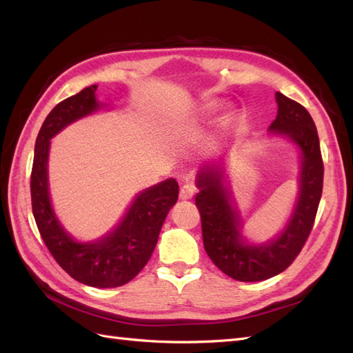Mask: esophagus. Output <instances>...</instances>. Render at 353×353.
I'll return each mask as SVG.
<instances>
[{
  "mask_svg": "<svg viewBox=\"0 0 353 353\" xmlns=\"http://www.w3.org/2000/svg\"><path fill=\"white\" fill-rule=\"evenodd\" d=\"M194 194H196V186L191 183H186L181 188V194H179V197H181V200H190L194 197Z\"/></svg>",
  "mask_w": 353,
  "mask_h": 353,
  "instance_id": "esophagus-1",
  "label": "esophagus"
}]
</instances>
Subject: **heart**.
<instances>
[{"label": "heart", "instance_id": "1", "mask_svg": "<svg viewBox=\"0 0 353 353\" xmlns=\"http://www.w3.org/2000/svg\"><path fill=\"white\" fill-rule=\"evenodd\" d=\"M221 108V101L220 100H206L201 104H199V108L196 109V117L200 119H205L215 115L219 109ZM235 121V112L234 110H229L226 112V115L223 117V124L224 125H230L232 123Z\"/></svg>", "mask_w": 353, "mask_h": 353}]
</instances>
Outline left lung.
Listing matches in <instances>:
<instances>
[{"label": "left lung", "mask_w": 353, "mask_h": 353, "mask_svg": "<svg viewBox=\"0 0 353 353\" xmlns=\"http://www.w3.org/2000/svg\"><path fill=\"white\" fill-rule=\"evenodd\" d=\"M277 115L268 138H283L299 153L297 194L287 223L267 241H252L244 234L226 172L228 153L200 165L196 174V205L208 256L224 274L241 282H259L282 273L301 253L312 229L323 190V162L316 124L301 104L276 92Z\"/></svg>", "instance_id": "left-lung-1"}]
</instances>
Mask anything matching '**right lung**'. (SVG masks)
Listing matches in <instances>:
<instances>
[{
    "label": "right lung",
    "mask_w": 353,
    "mask_h": 353,
    "mask_svg": "<svg viewBox=\"0 0 353 353\" xmlns=\"http://www.w3.org/2000/svg\"><path fill=\"white\" fill-rule=\"evenodd\" d=\"M97 85L59 103L41 127L34 144L32 208L45 245L72 279L94 288H115L130 282L145 267L170 209L176 205L179 185L167 179L139 191L114 228L92 241H79L52 208L48 159L51 139L72 123L108 106L95 95Z\"/></svg>",
    "instance_id": "obj_1"
}]
</instances>
